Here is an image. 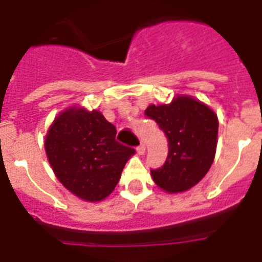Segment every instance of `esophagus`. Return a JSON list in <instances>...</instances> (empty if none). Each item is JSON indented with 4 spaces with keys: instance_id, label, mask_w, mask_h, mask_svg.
Masks as SVG:
<instances>
[{
    "instance_id": "34e87169",
    "label": "esophagus",
    "mask_w": 262,
    "mask_h": 262,
    "mask_svg": "<svg viewBox=\"0 0 262 262\" xmlns=\"http://www.w3.org/2000/svg\"><path fill=\"white\" fill-rule=\"evenodd\" d=\"M136 152H138L139 155H143L145 152V145L144 144H139L138 147H136Z\"/></svg>"
}]
</instances>
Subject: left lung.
Listing matches in <instances>:
<instances>
[{
	"instance_id": "left-lung-1",
	"label": "left lung",
	"mask_w": 262,
	"mask_h": 262,
	"mask_svg": "<svg viewBox=\"0 0 262 262\" xmlns=\"http://www.w3.org/2000/svg\"><path fill=\"white\" fill-rule=\"evenodd\" d=\"M144 114L168 139L165 163L151 169L155 184L168 193L189 190L205 177L214 161L216 115L191 97H177L170 105L148 106Z\"/></svg>"
}]
</instances>
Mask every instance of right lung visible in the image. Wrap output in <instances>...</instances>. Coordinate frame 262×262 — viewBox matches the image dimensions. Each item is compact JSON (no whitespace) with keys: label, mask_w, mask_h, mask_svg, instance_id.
I'll return each mask as SVG.
<instances>
[{"label":"right lung","mask_w":262,"mask_h":262,"mask_svg":"<svg viewBox=\"0 0 262 262\" xmlns=\"http://www.w3.org/2000/svg\"><path fill=\"white\" fill-rule=\"evenodd\" d=\"M117 128L99 111L69 108L53 120L46 152L53 172L78 198L98 202L114 190L135 149L115 139Z\"/></svg>","instance_id":"add662e5"}]
</instances>
